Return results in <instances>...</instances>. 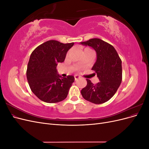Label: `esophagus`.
<instances>
[{
    "label": "esophagus",
    "instance_id": "1",
    "mask_svg": "<svg viewBox=\"0 0 149 149\" xmlns=\"http://www.w3.org/2000/svg\"><path fill=\"white\" fill-rule=\"evenodd\" d=\"M74 80H77V79H78L79 78V76H78V75H75L74 76Z\"/></svg>",
    "mask_w": 149,
    "mask_h": 149
}]
</instances>
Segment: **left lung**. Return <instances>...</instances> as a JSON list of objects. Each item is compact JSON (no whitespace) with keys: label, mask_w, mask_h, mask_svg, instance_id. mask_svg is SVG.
Segmentation results:
<instances>
[{"label":"left lung","mask_w":149,"mask_h":149,"mask_svg":"<svg viewBox=\"0 0 149 149\" xmlns=\"http://www.w3.org/2000/svg\"><path fill=\"white\" fill-rule=\"evenodd\" d=\"M94 49L97 60L92 68L100 79L94 84L86 79V86L81 91L84 100L96 104L109 101L116 93L123 79L122 61L114 47L100 38H92L81 42Z\"/></svg>","instance_id":"left-lung-1"}]
</instances>
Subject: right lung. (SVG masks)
I'll return each mask as SVG.
<instances>
[{
  "label": "right lung",
  "instance_id": "obj_1",
  "mask_svg": "<svg viewBox=\"0 0 149 149\" xmlns=\"http://www.w3.org/2000/svg\"><path fill=\"white\" fill-rule=\"evenodd\" d=\"M74 43L49 40L31 53L26 69L30 88L40 100L48 103L63 101L74 82L73 76L63 78L57 74L58 63L65 61L67 52Z\"/></svg>",
  "mask_w": 149,
  "mask_h": 149
}]
</instances>
